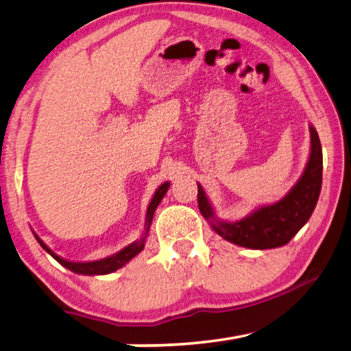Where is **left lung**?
<instances>
[{"label": "left lung", "instance_id": "8db88e82", "mask_svg": "<svg viewBox=\"0 0 351 351\" xmlns=\"http://www.w3.org/2000/svg\"><path fill=\"white\" fill-rule=\"evenodd\" d=\"M311 132V154L304 175L282 201L260 207L251 215L235 223H212L224 240L249 249H271L289 243L302 226L310 219L322 187V147L317 132ZM198 207L206 219H213L212 207L203 187L198 184Z\"/></svg>", "mask_w": 351, "mask_h": 351}]
</instances>
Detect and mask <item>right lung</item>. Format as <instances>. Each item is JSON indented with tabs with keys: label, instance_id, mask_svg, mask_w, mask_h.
I'll use <instances>...</instances> for the list:
<instances>
[{
	"label": "right lung",
	"instance_id": "1",
	"mask_svg": "<svg viewBox=\"0 0 351 351\" xmlns=\"http://www.w3.org/2000/svg\"><path fill=\"white\" fill-rule=\"evenodd\" d=\"M169 190V182H164L161 187L156 190V193H154L153 199L150 201V206H148V210H147V223H145V230L148 232V228H150L152 224V219L154 215V209H156L158 204L161 203V199L165 193H167ZM147 235V234H145ZM145 235H142L138 241H134L133 245L127 246L125 249H122L121 252H117L112 255V257L108 258H104V260H97V261H85V263H80V261H68L62 257H58L57 254H54L51 251L49 247H47L43 241H41L37 235H35V239L41 245V247L45 249V251L49 252L52 257H54L58 263L63 265L64 268H68L71 271L77 272V274H85V276H102V274H110V272L116 271L119 268H122L123 265L127 263V261L132 260L134 255H138L142 249H144V243H145Z\"/></svg>",
	"mask_w": 351,
	"mask_h": 351
}]
</instances>
